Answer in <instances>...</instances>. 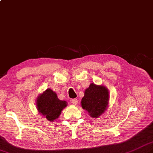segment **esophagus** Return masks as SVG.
Instances as JSON below:
<instances>
[{"label": "esophagus", "instance_id": "34e87169", "mask_svg": "<svg viewBox=\"0 0 153 153\" xmlns=\"http://www.w3.org/2000/svg\"><path fill=\"white\" fill-rule=\"evenodd\" d=\"M71 103L74 104V105H77L78 104V100L76 99H74L71 100Z\"/></svg>", "mask_w": 153, "mask_h": 153}]
</instances>
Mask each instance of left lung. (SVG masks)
I'll list each match as a JSON object with an SVG mask.
<instances>
[{"label": "left lung", "instance_id": "obj_1", "mask_svg": "<svg viewBox=\"0 0 153 153\" xmlns=\"http://www.w3.org/2000/svg\"><path fill=\"white\" fill-rule=\"evenodd\" d=\"M109 98V91L105 86L91 83L85 90L81 104L91 117L97 118L108 108Z\"/></svg>", "mask_w": 153, "mask_h": 153}]
</instances>
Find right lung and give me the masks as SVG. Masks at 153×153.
<instances>
[{"label":"right lung","instance_id":"right-lung-1","mask_svg":"<svg viewBox=\"0 0 153 153\" xmlns=\"http://www.w3.org/2000/svg\"><path fill=\"white\" fill-rule=\"evenodd\" d=\"M36 106L39 114L48 121L53 122L60 116L62 110L67 106V102L60 100L56 93L48 88L37 97Z\"/></svg>","mask_w":153,"mask_h":153}]
</instances>
